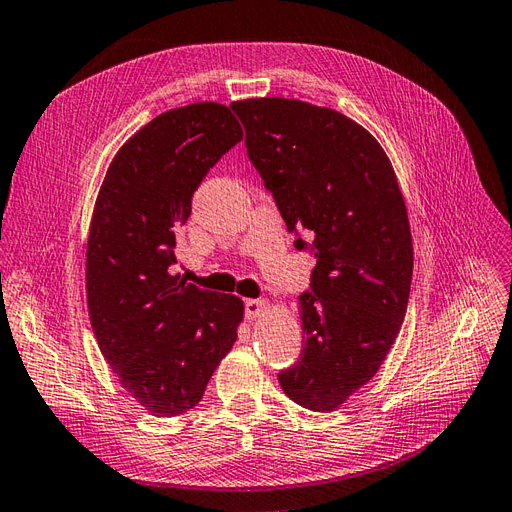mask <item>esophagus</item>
I'll return each instance as SVG.
<instances>
[{
	"label": "esophagus",
	"mask_w": 512,
	"mask_h": 512,
	"mask_svg": "<svg viewBox=\"0 0 512 512\" xmlns=\"http://www.w3.org/2000/svg\"><path fill=\"white\" fill-rule=\"evenodd\" d=\"M266 309V303L264 300H259V298H248V300H244V316H246V320H253V318H257L261 311Z\"/></svg>",
	"instance_id": "34e87169"
}]
</instances>
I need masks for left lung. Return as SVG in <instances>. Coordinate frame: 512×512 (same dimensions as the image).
Masks as SVG:
<instances>
[{
    "label": "left lung",
    "mask_w": 512,
    "mask_h": 512,
    "mask_svg": "<svg viewBox=\"0 0 512 512\" xmlns=\"http://www.w3.org/2000/svg\"><path fill=\"white\" fill-rule=\"evenodd\" d=\"M231 110L294 246L316 257L300 294L305 346L281 389L333 411L381 368L409 305L413 240L396 173L370 131L331 108L264 97Z\"/></svg>",
    "instance_id": "8db88e82"
}]
</instances>
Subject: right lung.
I'll list each match as a JSON object with an SVG mask.
<instances>
[{
	"label": "right lung",
	"instance_id": "right-lung-1",
	"mask_svg": "<svg viewBox=\"0 0 512 512\" xmlns=\"http://www.w3.org/2000/svg\"><path fill=\"white\" fill-rule=\"evenodd\" d=\"M242 140L227 106L155 116L112 160L86 248L88 316L119 383L157 417L199 404L238 337L244 305L179 279L177 231L209 168Z\"/></svg>",
	"mask_w": 512,
	"mask_h": 512
}]
</instances>
